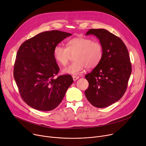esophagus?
I'll return each instance as SVG.
<instances>
[{
	"label": "esophagus",
	"instance_id": "1",
	"mask_svg": "<svg viewBox=\"0 0 146 146\" xmlns=\"http://www.w3.org/2000/svg\"><path fill=\"white\" fill-rule=\"evenodd\" d=\"M72 78H73V80H74V81H76L77 80L79 79V76H73Z\"/></svg>",
	"mask_w": 146,
	"mask_h": 146
}]
</instances>
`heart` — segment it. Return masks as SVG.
Returning a JSON list of instances; mask_svg holds the SVG:
<instances>
[{"instance_id":"b5f03b06","label":"heart","mask_w":146,"mask_h":146,"mask_svg":"<svg viewBox=\"0 0 146 146\" xmlns=\"http://www.w3.org/2000/svg\"><path fill=\"white\" fill-rule=\"evenodd\" d=\"M103 47L98 41L92 39L77 37L67 42L66 47L57 45L54 47V58L60 65L68 64L71 55H74V63L63 70L64 74L76 76L81 74L86 68H95L101 61L103 57Z\"/></svg>"}]
</instances>
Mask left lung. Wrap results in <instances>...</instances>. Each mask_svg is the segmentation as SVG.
I'll return each instance as SVG.
<instances>
[{
  "label": "left lung",
  "mask_w": 146,
  "mask_h": 146,
  "mask_svg": "<svg viewBox=\"0 0 146 146\" xmlns=\"http://www.w3.org/2000/svg\"><path fill=\"white\" fill-rule=\"evenodd\" d=\"M95 36L103 47L101 61L85 75L89 82L85 95L94 106L102 108L115 104L126 92L131 72L129 51L118 37L103 29H90L86 36Z\"/></svg>",
  "instance_id": "1"
}]
</instances>
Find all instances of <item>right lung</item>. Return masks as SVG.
Returning a JSON list of instances; mask_svg holds the SVG:
<instances>
[{
  "label": "right lung",
  "mask_w": 146,
  "mask_h": 146,
  "mask_svg": "<svg viewBox=\"0 0 146 146\" xmlns=\"http://www.w3.org/2000/svg\"><path fill=\"white\" fill-rule=\"evenodd\" d=\"M71 35L58 30L45 31L20 46L13 75L22 99L30 107L41 111L54 109L72 84L70 75L54 78L60 68L53 55L54 47Z\"/></svg>",
  "instance_id": "right-lung-1"
}]
</instances>
